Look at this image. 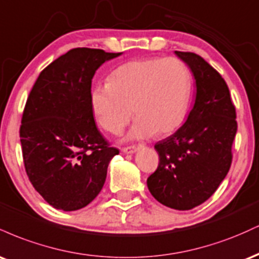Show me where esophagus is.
Returning <instances> with one entry per match:
<instances>
[{
  "label": "esophagus",
  "instance_id": "esophagus-1",
  "mask_svg": "<svg viewBox=\"0 0 259 259\" xmlns=\"http://www.w3.org/2000/svg\"><path fill=\"white\" fill-rule=\"evenodd\" d=\"M138 150H139L138 146H126V147L121 148V151H123L124 153H134V152H136Z\"/></svg>",
  "mask_w": 259,
  "mask_h": 259
}]
</instances>
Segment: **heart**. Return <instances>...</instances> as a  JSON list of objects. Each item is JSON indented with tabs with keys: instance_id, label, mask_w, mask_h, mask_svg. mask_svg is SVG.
<instances>
[{
	"instance_id": "b5f03b06",
	"label": "heart",
	"mask_w": 259,
	"mask_h": 259,
	"mask_svg": "<svg viewBox=\"0 0 259 259\" xmlns=\"http://www.w3.org/2000/svg\"><path fill=\"white\" fill-rule=\"evenodd\" d=\"M192 74L177 57H150L126 62L114 69L109 84L91 91V109L97 124L119 134L134 114L129 139L164 136L177 132L189 113Z\"/></svg>"
}]
</instances>
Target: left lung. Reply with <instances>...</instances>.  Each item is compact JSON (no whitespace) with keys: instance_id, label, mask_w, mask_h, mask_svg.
Listing matches in <instances>:
<instances>
[{"instance_id":"1","label":"left lung","mask_w":259,"mask_h":259,"mask_svg":"<svg viewBox=\"0 0 259 259\" xmlns=\"http://www.w3.org/2000/svg\"><path fill=\"white\" fill-rule=\"evenodd\" d=\"M175 55L195 76V105L183 126L154 145L159 163L148 177L147 187L164 206L187 210L207 201L227 177L237 123L230 91L221 74L196 53Z\"/></svg>"}]
</instances>
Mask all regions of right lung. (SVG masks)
I'll return each mask as SVG.
<instances>
[{
  "label": "right lung",
  "instance_id": "right-lung-1",
  "mask_svg": "<svg viewBox=\"0 0 259 259\" xmlns=\"http://www.w3.org/2000/svg\"><path fill=\"white\" fill-rule=\"evenodd\" d=\"M120 55L70 50L40 73L26 100L19 130L25 171L57 209L76 210L94 201L119 153L97 129L90 97L96 70Z\"/></svg>",
  "mask_w": 259,
  "mask_h": 259
}]
</instances>
